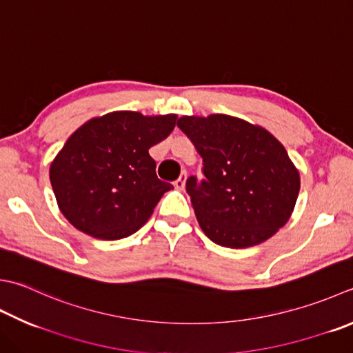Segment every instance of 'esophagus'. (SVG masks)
I'll return each instance as SVG.
<instances>
[{
	"mask_svg": "<svg viewBox=\"0 0 353 353\" xmlns=\"http://www.w3.org/2000/svg\"><path fill=\"white\" fill-rule=\"evenodd\" d=\"M185 182H186V172H185V171H182V174L179 176V179H177L176 182H174V188L182 191V190L185 188Z\"/></svg>",
	"mask_w": 353,
	"mask_h": 353,
	"instance_id": "1",
	"label": "esophagus"
}]
</instances>
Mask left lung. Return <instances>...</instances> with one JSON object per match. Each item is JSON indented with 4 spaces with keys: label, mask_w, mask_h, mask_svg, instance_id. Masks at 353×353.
Here are the masks:
<instances>
[{
    "label": "left lung",
    "mask_w": 353,
    "mask_h": 353,
    "mask_svg": "<svg viewBox=\"0 0 353 353\" xmlns=\"http://www.w3.org/2000/svg\"><path fill=\"white\" fill-rule=\"evenodd\" d=\"M177 127L203 159L202 182L186 181L197 222L232 250L272 237L295 208L300 174L277 137L228 114L182 116Z\"/></svg>",
    "instance_id": "1"
}]
</instances>
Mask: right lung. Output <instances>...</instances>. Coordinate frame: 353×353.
I'll use <instances>...</instances> for the list:
<instances>
[{"mask_svg":"<svg viewBox=\"0 0 353 353\" xmlns=\"http://www.w3.org/2000/svg\"><path fill=\"white\" fill-rule=\"evenodd\" d=\"M177 114L112 112L87 121L50 165L58 208L76 230L119 240L141 230L172 185L159 181L148 150L167 139Z\"/></svg>","mask_w":353,"mask_h":353,"instance_id":"obj_1","label":"right lung"}]
</instances>
